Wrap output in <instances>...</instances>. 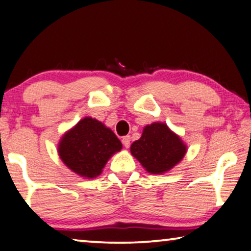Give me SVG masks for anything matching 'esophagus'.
<instances>
[{
	"mask_svg": "<svg viewBox=\"0 0 251 251\" xmlns=\"http://www.w3.org/2000/svg\"><path fill=\"white\" fill-rule=\"evenodd\" d=\"M130 141H131L130 135H126V137L122 138V143H123V146H125L126 148H129L130 147Z\"/></svg>",
	"mask_w": 251,
	"mask_h": 251,
	"instance_id": "obj_1",
	"label": "esophagus"
}]
</instances>
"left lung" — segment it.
Here are the masks:
<instances>
[{"label": "left lung", "mask_w": 251, "mask_h": 251, "mask_svg": "<svg viewBox=\"0 0 251 251\" xmlns=\"http://www.w3.org/2000/svg\"><path fill=\"white\" fill-rule=\"evenodd\" d=\"M188 147L167 123L152 122L143 128L140 139L130 147L131 154L151 175H163L178 164Z\"/></svg>", "instance_id": "1"}]
</instances>
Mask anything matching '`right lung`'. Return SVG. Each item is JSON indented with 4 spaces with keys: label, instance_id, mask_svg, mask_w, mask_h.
I'll use <instances>...</instances> for the list:
<instances>
[{
    "label": "right lung",
    "instance_id": "1",
    "mask_svg": "<svg viewBox=\"0 0 251 251\" xmlns=\"http://www.w3.org/2000/svg\"><path fill=\"white\" fill-rule=\"evenodd\" d=\"M121 149L122 143L113 131L91 117L81 119L57 145L62 162L83 179L100 176L109 159Z\"/></svg>",
    "mask_w": 251,
    "mask_h": 251
}]
</instances>
